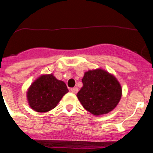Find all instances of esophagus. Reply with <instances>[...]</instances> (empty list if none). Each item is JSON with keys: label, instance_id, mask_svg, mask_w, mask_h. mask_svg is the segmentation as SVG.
<instances>
[{"label": "esophagus", "instance_id": "1", "mask_svg": "<svg viewBox=\"0 0 153 153\" xmlns=\"http://www.w3.org/2000/svg\"><path fill=\"white\" fill-rule=\"evenodd\" d=\"M70 91L72 92L73 93H76L78 92V88L77 87H74V88L70 89Z\"/></svg>", "mask_w": 153, "mask_h": 153}]
</instances>
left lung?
Instances as JSON below:
<instances>
[{"mask_svg": "<svg viewBox=\"0 0 153 153\" xmlns=\"http://www.w3.org/2000/svg\"><path fill=\"white\" fill-rule=\"evenodd\" d=\"M77 98L85 109L95 116L106 114L118 105L122 87L113 74L102 69L84 74Z\"/></svg>", "mask_w": 153, "mask_h": 153, "instance_id": "left-lung-1", "label": "left lung"}]
</instances>
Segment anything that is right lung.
Returning a JSON list of instances; mask_svg holds the SVG:
<instances>
[{
    "label": "right lung",
    "mask_w": 153,
    "mask_h": 153,
    "mask_svg": "<svg viewBox=\"0 0 153 153\" xmlns=\"http://www.w3.org/2000/svg\"><path fill=\"white\" fill-rule=\"evenodd\" d=\"M63 81L53 74L40 76L27 92V98L31 109L39 113H46L56 106L62 97L68 93Z\"/></svg>",
    "instance_id": "obj_1"
}]
</instances>
